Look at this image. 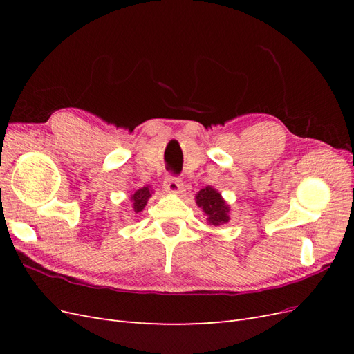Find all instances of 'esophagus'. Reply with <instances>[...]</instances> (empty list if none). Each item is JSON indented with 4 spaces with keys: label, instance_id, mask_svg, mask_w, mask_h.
I'll return each instance as SVG.
<instances>
[{
    "label": "esophagus",
    "instance_id": "esophagus-1",
    "mask_svg": "<svg viewBox=\"0 0 354 354\" xmlns=\"http://www.w3.org/2000/svg\"><path fill=\"white\" fill-rule=\"evenodd\" d=\"M181 187H183V183H181V180L176 176H168L164 181V189L168 194H178Z\"/></svg>",
    "mask_w": 354,
    "mask_h": 354
}]
</instances>
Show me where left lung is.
Instances as JSON below:
<instances>
[{
    "label": "left lung",
    "mask_w": 354,
    "mask_h": 354,
    "mask_svg": "<svg viewBox=\"0 0 354 354\" xmlns=\"http://www.w3.org/2000/svg\"><path fill=\"white\" fill-rule=\"evenodd\" d=\"M196 203L198 207H201L203 212L207 214V220L211 224H214V226H218V224L229 221V207L226 205V202L223 201L221 195L216 189H212L209 186L205 189H201L199 194L196 195Z\"/></svg>",
    "instance_id": "1"
}]
</instances>
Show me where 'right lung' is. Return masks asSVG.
Listing matches in <instances>:
<instances>
[{
  "mask_svg": "<svg viewBox=\"0 0 354 354\" xmlns=\"http://www.w3.org/2000/svg\"><path fill=\"white\" fill-rule=\"evenodd\" d=\"M151 194H152V192L149 190V186L142 187V189H138V190H136V192H134V195H131V201H133V208H134V212H140V211H143V208H145V205H146L147 199L152 196Z\"/></svg>",
  "mask_w": 354,
  "mask_h": 354,
  "instance_id": "add662e5",
  "label": "right lung"
}]
</instances>
